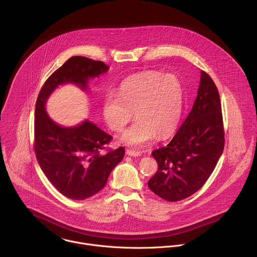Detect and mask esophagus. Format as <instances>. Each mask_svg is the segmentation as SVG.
I'll use <instances>...</instances> for the list:
<instances>
[{"label":"esophagus","instance_id":"1","mask_svg":"<svg viewBox=\"0 0 257 257\" xmlns=\"http://www.w3.org/2000/svg\"><path fill=\"white\" fill-rule=\"evenodd\" d=\"M126 154L130 157H139L141 156V153L138 152V151H133V150H127L126 151Z\"/></svg>","mask_w":257,"mask_h":257}]
</instances>
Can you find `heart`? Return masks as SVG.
I'll list each match as a JSON object with an SVG mask.
<instances>
[{
    "instance_id": "b5f03b06",
    "label": "heart",
    "mask_w": 257,
    "mask_h": 257,
    "mask_svg": "<svg viewBox=\"0 0 257 257\" xmlns=\"http://www.w3.org/2000/svg\"><path fill=\"white\" fill-rule=\"evenodd\" d=\"M184 109V86L173 74L148 72L124 80L118 93L108 91L102 99V116L107 127L122 131L131 120L136 121L119 137L122 143L144 146L159 134L170 136L177 129Z\"/></svg>"
}]
</instances>
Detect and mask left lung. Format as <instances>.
<instances>
[{
    "instance_id": "obj_1",
    "label": "left lung",
    "mask_w": 257,
    "mask_h": 257,
    "mask_svg": "<svg viewBox=\"0 0 257 257\" xmlns=\"http://www.w3.org/2000/svg\"><path fill=\"white\" fill-rule=\"evenodd\" d=\"M225 146L218 90L206 72L191 112L170 143L153 152L158 171L149 187L161 198L179 201L197 192L207 181Z\"/></svg>"
}]
</instances>
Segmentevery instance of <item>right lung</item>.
<instances>
[{"instance_id": "obj_1", "label": "right lung", "mask_w": 257, "mask_h": 257, "mask_svg": "<svg viewBox=\"0 0 257 257\" xmlns=\"http://www.w3.org/2000/svg\"><path fill=\"white\" fill-rule=\"evenodd\" d=\"M108 70L101 61L74 56L47 79L35 104L34 152L39 165L54 187L66 197L83 200L99 192L112 170L123 160L125 149L106 151L112 136L85 120L74 127H63L46 112L50 94L65 83L87 88L90 78Z\"/></svg>"}]
</instances>
